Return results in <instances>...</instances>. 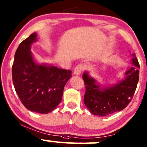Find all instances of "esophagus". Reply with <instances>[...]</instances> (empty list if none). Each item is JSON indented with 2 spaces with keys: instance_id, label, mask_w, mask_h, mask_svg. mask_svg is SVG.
Masks as SVG:
<instances>
[{
  "instance_id": "esophagus-1",
  "label": "esophagus",
  "mask_w": 147,
  "mask_h": 147,
  "mask_svg": "<svg viewBox=\"0 0 147 147\" xmlns=\"http://www.w3.org/2000/svg\"><path fill=\"white\" fill-rule=\"evenodd\" d=\"M86 65L84 64V63L78 64L77 66L75 67V69H74V74H75L76 75H80V74L86 69Z\"/></svg>"
}]
</instances>
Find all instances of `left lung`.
<instances>
[{
    "instance_id": "8db88e82",
    "label": "left lung",
    "mask_w": 147,
    "mask_h": 147,
    "mask_svg": "<svg viewBox=\"0 0 147 147\" xmlns=\"http://www.w3.org/2000/svg\"><path fill=\"white\" fill-rule=\"evenodd\" d=\"M132 62L135 66L127 70L125 80L110 88H104L95 84L94 79L87 73L83 75L86 86L84 102L90 112L95 115L104 117L120 111L129 105L133 99L139 82V63L133 54Z\"/></svg>"
}]
</instances>
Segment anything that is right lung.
I'll return each instance as SVG.
<instances>
[{
	"label": "right lung",
	"mask_w": 147,
	"mask_h": 147,
	"mask_svg": "<svg viewBox=\"0 0 147 147\" xmlns=\"http://www.w3.org/2000/svg\"><path fill=\"white\" fill-rule=\"evenodd\" d=\"M36 37V33L32 34L17 48L12 64V82L19 99L26 109L46 114L61 102L71 71L35 63L30 45Z\"/></svg>",
	"instance_id": "1"
}]
</instances>
